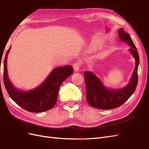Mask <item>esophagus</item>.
<instances>
[{
	"instance_id": "34e87169",
	"label": "esophagus",
	"mask_w": 149,
	"mask_h": 149,
	"mask_svg": "<svg viewBox=\"0 0 149 149\" xmlns=\"http://www.w3.org/2000/svg\"><path fill=\"white\" fill-rule=\"evenodd\" d=\"M80 66H81V64L79 63H75L73 64V69L76 71H78L79 70Z\"/></svg>"
}]
</instances>
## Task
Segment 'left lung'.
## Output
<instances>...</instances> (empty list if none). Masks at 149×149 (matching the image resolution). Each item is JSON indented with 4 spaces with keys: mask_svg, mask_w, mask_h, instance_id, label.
Masks as SVG:
<instances>
[{
    "mask_svg": "<svg viewBox=\"0 0 149 149\" xmlns=\"http://www.w3.org/2000/svg\"><path fill=\"white\" fill-rule=\"evenodd\" d=\"M118 33L120 41L127 42L131 47L128 51L135 60V67L128 83L125 87L118 89L106 87L93 72H84L88 103L98 109L110 110L121 106L134 93L137 85L139 53L129 34L125 33L122 28L118 30Z\"/></svg>",
    "mask_w": 149,
    "mask_h": 149,
    "instance_id": "8db88e82",
    "label": "left lung"
}]
</instances>
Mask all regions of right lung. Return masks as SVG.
Returning <instances> with one entry per match:
<instances>
[{"mask_svg":"<svg viewBox=\"0 0 149 149\" xmlns=\"http://www.w3.org/2000/svg\"><path fill=\"white\" fill-rule=\"evenodd\" d=\"M11 46L7 50L3 63V81L11 99L24 109L34 113L50 110L56 103L59 88L62 83L73 73L71 66L54 68L47 78L34 89L24 91L16 88L8 76L7 56Z\"/></svg>","mask_w":149,"mask_h":149,"instance_id":"1","label":"right lung"}]
</instances>
